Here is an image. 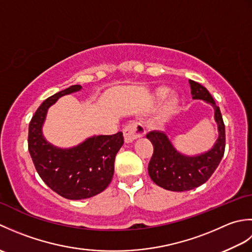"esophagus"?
<instances>
[{
	"label": "esophagus",
	"mask_w": 252,
	"mask_h": 252,
	"mask_svg": "<svg viewBox=\"0 0 252 252\" xmlns=\"http://www.w3.org/2000/svg\"><path fill=\"white\" fill-rule=\"evenodd\" d=\"M145 126L138 122H131L123 129V136H125L126 143H132L136 138L145 135Z\"/></svg>",
	"instance_id": "esophagus-1"
}]
</instances>
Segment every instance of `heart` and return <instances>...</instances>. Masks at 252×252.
Returning a JSON list of instances; mask_svg holds the SVG:
<instances>
[{
    "instance_id": "1",
    "label": "heart",
    "mask_w": 252,
    "mask_h": 252,
    "mask_svg": "<svg viewBox=\"0 0 252 252\" xmlns=\"http://www.w3.org/2000/svg\"><path fill=\"white\" fill-rule=\"evenodd\" d=\"M169 89L165 87H161L157 89L156 93H155V96H156L157 99H162L165 97V95L168 94ZM176 106H178V98L176 97H170L165 103L163 104L161 111H160V117L161 119H167L171 115H173V112L176 109Z\"/></svg>"
}]
</instances>
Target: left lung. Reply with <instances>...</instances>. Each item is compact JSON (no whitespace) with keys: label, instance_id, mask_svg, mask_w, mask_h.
I'll return each mask as SVG.
<instances>
[{"label":"left lung","instance_id":"left-lung-1","mask_svg":"<svg viewBox=\"0 0 252 252\" xmlns=\"http://www.w3.org/2000/svg\"><path fill=\"white\" fill-rule=\"evenodd\" d=\"M192 99H201L215 109L219 137L210 151L197 156H186L176 151L163 132L152 131L146 135L154 146L148 174L158 186L172 191H185L202 185L210 179L221 162L225 149V126L220 108L209 91L189 80Z\"/></svg>","mask_w":252,"mask_h":252}]
</instances>
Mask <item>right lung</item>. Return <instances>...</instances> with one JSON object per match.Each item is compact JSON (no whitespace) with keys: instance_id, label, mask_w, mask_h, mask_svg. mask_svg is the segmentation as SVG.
I'll use <instances>...</instances> for the list:
<instances>
[{"instance_id":"add662e5","label":"right lung","mask_w":252,"mask_h":252,"mask_svg":"<svg viewBox=\"0 0 252 252\" xmlns=\"http://www.w3.org/2000/svg\"><path fill=\"white\" fill-rule=\"evenodd\" d=\"M81 89V85H71L45 99L29 123L28 148L37 173L51 189L71 200L93 197L109 185L116 155L125 143L122 132L89 137L78 146L67 149L45 140L42 126L47 110L62 96Z\"/></svg>"}]
</instances>
